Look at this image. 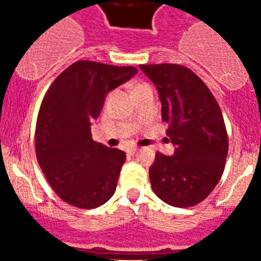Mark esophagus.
I'll return each instance as SVG.
<instances>
[{"mask_svg": "<svg viewBox=\"0 0 261 261\" xmlns=\"http://www.w3.org/2000/svg\"><path fill=\"white\" fill-rule=\"evenodd\" d=\"M137 151H138V147H135V146L128 147V149H127V154L133 155V154H135V153H137Z\"/></svg>", "mask_w": 261, "mask_h": 261, "instance_id": "esophagus-1", "label": "esophagus"}]
</instances>
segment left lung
<instances>
[{
	"label": "left lung",
	"instance_id": "8db88e82",
	"mask_svg": "<svg viewBox=\"0 0 261 261\" xmlns=\"http://www.w3.org/2000/svg\"><path fill=\"white\" fill-rule=\"evenodd\" d=\"M159 90L172 155L155 153L151 188L174 207L195 206L218 184L227 155V134L218 102L206 84L181 65H141Z\"/></svg>",
	"mask_w": 261,
	"mask_h": 261
}]
</instances>
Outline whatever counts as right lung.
Masks as SVG:
<instances>
[{
  "instance_id": "add662e5",
  "label": "right lung",
  "mask_w": 261,
  "mask_h": 261,
  "mask_svg": "<svg viewBox=\"0 0 261 261\" xmlns=\"http://www.w3.org/2000/svg\"><path fill=\"white\" fill-rule=\"evenodd\" d=\"M137 73L133 66L79 61L57 77L43 98L36 157L53 190L71 206L94 208L115 194L126 153L94 142L90 126L107 94Z\"/></svg>"
}]
</instances>
